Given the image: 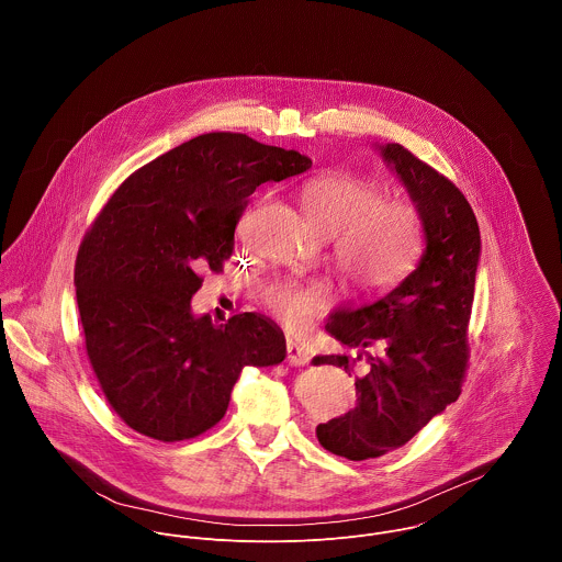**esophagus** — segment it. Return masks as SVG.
Segmentation results:
<instances>
[{
	"label": "esophagus",
	"instance_id": "34e87169",
	"mask_svg": "<svg viewBox=\"0 0 562 562\" xmlns=\"http://www.w3.org/2000/svg\"><path fill=\"white\" fill-rule=\"evenodd\" d=\"M285 351H288L285 360L292 367H305L310 362V353L299 342H294V340H288V349Z\"/></svg>",
	"mask_w": 562,
	"mask_h": 562
}]
</instances>
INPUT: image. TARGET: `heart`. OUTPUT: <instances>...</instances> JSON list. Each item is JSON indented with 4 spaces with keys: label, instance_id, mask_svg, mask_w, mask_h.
I'll return each mask as SVG.
<instances>
[{
    "label": "heart",
    "instance_id": "1",
    "mask_svg": "<svg viewBox=\"0 0 562 562\" xmlns=\"http://www.w3.org/2000/svg\"><path fill=\"white\" fill-rule=\"evenodd\" d=\"M382 182L347 171L310 180L301 193L303 215L325 239H334V263L364 296L393 290L413 268L422 248V215L406 200H384ZM266 307L292 331L327 312L331 292L321 283L290 279L263 290Z\"/></svg>",
    "mask_w": 562,
    "mask_h": 562
}]
</instances>
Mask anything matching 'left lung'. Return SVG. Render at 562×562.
Listing matches in <instances>:
<instances>
[{
	"mask_svg": "<svg viewBox=\"0 0 562 562\" xmlns=\"http://www.w3.org/2000/svg\"><path fill=\"white\" fill-rule=\"evenodd\" d=\"M422 215L417 268L386 296L338 310L329 336L360 353L316 356L356 375V408L316 426L321 446L338 457H382L415 437L457 402L468 369V321L481 255L476 217L463 193L397 143L378 147ZM373 346L379 353L369 355Z\"/></svg>",
	"mask_w": 562,
	"mask_h": 562,
	"instance_id": "obj_1",
	"label": "left lung"
}]
</instances>
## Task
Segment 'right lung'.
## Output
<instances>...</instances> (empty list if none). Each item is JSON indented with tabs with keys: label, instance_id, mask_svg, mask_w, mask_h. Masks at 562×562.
<instances>
[{
	"label": "right lung",
	"instance_id": "1",
	"mask_svg": "<svg viewBox=\"0 0 562 562\" xmlns=\"http://www.w3.org/2000/svg\"><path fill=\"white\" fill-rule=\"evenodd\" d=\"M312 167L246 134H202L132 173L86 233L75 285L86 349L116 415L182 441L215 426L246 364L285 358L283 331L244 312L193 316L202 270L222 272L248 198Z\"/></svg>",
	"mask_w": 562,
	"mask_h": 562
}]
</instances>
